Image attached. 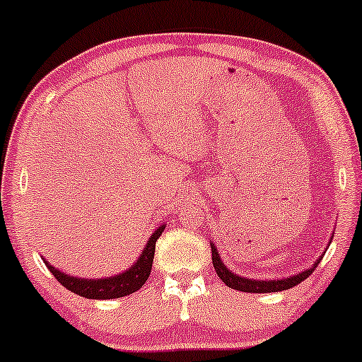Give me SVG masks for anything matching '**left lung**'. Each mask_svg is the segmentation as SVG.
Returning <instances> with one entry per match:
<instances>
[{
	"instance_id": "1",
	"label": "left lung",
	"mask_w": 362,
	"mask_h": 362,
	"mask_svg": "<svg viewBox=\"0 0 362 362\" xmlns=\"http://www.w3.org/2000/svg\"><path fill=\"white\" fill-rule=\"evenodd\" d=\"M211 250H212V264H214L217 276H219L221 280L229 286V288L247 291V293H272V291L293 288L295 285H298V283H302L305 278H308V275H312V272L317 268V264H319L322 259L320 256V258L313 263V267L310 269H305V272L297 273V275L293 276H286L283 278V280H252V278L238 276L236 273H233L230 269H228V267L223 263L219 252H217L216 246L212 245V243H211Z\"/></svg>"
}]
</instances>
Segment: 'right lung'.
I'll list each match as a JSON object with an SVG mask.
<instances>
[{
    "label": "right lung",
    "instance_id": "1",
    "mask_svg": "<svg viewBox=\"0 0 362 362\" xmlns=\"http://www.w3.org/2000/svg\"><path fill=\"white\" fill-rule=\"evenodd\" d=\"M165 229V224L160 226L158 229H155V233L151 234L148 239L146 246L143 247L141 256L136 259V263H133V267L129 269L119 273L116 276L110 278H98V280H90V278H77L71 276L67 273H62L60 269L47 263L43 259V263L47 264L50 269V273L57 278V281L60 285L65 286L69 291H74L76 295H81L84 298H94V300H110V298H119L126 297V295L134 293V291L141 288L145 285L151 273V264H153V256H155V245L156 239L162 236Z\"/></svg>",
    "mask_w": 362,
    "mask_h": 362
}]
</instances>
